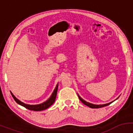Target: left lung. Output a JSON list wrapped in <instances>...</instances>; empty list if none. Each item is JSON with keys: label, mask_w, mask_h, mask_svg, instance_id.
I'll use <instances>...</instances> for the list:
<instances>
[{"label": "left lung", "mask_w": 133, "mask_h": 133, "mask_svg": "<svg viewBox=\"0 0 133 133\" xmlns=\"http://www.w3.org/2000/svg\"><path fill=\"white\" fill-rule=\"evenodd\" d=\"M77 95H78V97H79V99H80L82 103L86 105V106H88V107H89V108H103V107H104V106H108V105L112 103V102H114V101H116V99H117V98H118V97H117V98L116 99H115L114 101H113L110 102V103H109L104 104H94L90 103H89V102H87V101H85V100H84L83 99H82V97H81V96H79L78 94H77Z\"/></svg>", "instance_id": "left-lung-1"}]
</instances>
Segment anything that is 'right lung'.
<instances>
[{"mask_svg":"<svg viewBox=\"0 0 133 133\" xmlns=\"http://www.w3.org/2000/svg\"><path fill=\"white\" fill-rule=\"evenodd\" d=\"M58 85L59 83L56 85V88H55L54 91H53L52 94H51V97L47 99L46 101L44 102V103L39 104H35V105H30V104H27L24 103L23 102L21 101L18 99L17 98H16V97L13 94V93L10 92L11 93V95L12 96L13 98L14 99V100L16 101V102L17 104H19V105L22 106L24 108H27V109H29V110L32 111H42L45 110V109H47L48 108H49L51 105H52V104L54 103L55 99H56V95H57V89H58Z\"/></svg>","mask_w":133,"mask_h":133,"instance_id":"obj_1","label":"right lung"}]
</instances>
